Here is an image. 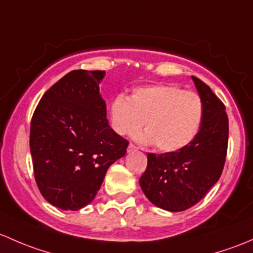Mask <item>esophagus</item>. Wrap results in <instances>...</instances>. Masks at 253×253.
<instances>
[{"label":"esophagus","mask_w":253,"mask_h":253,"mask_svg":"<svg viewBox=\"0 0 253 253\" xmlns=\"http://www.w3.org/2000/svg\"><path fill=\"white\" fill-rule=\"evenodd\" d=\"M137 150V147L135 145H132V144H130L129 146H127V152L129 153H131V152H134V151H136Z\"/></svg>","instance_id":"obj_1"}]
</instances>
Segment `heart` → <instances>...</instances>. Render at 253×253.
<instances>
[{
  "label": "heart",
  "instance_id": "1",
  "mask_svg": "<svg viewBox=\"0 0 253 253\" xmlns=\"http://www.w3.org/2000/svg\"><path fill=\"white\" fill-rule=\"evenodd\" d=\"M109 124L118 135L137 131L144 122L140 140L158 151L175 152L186 147L199 132L204 103L199 93L169 84L135 87L126 98L118 95L108 109Z\"/></svg>",
  "mask_w": 253,
  "mask_h": 253
}]
</instances>
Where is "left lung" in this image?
I'll list each match as a JSON object with an SVG mask.
<instances>
[{
    "label": "left lung",
    "mask_w": 253,
    "mask_h": 253,
    "mask_svg": "<svg viewBox=\"0 0 253 253\" xmlns=\"http://www.w3.org/2000/svg\"><path fill=\"white\" fill-rule=\"evenodd\" d=\"M191 78L204 103L199 132L176 152L148 153L147 168L140 178L146 197L169 212H181L204 199L222 175L228 150L225 106L202 80Z\"/></svg>",
    "instance_id": "8db88e82"
}]
</instances>
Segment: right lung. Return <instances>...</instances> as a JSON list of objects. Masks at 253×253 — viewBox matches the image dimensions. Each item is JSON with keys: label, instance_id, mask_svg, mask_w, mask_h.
Segmentation results:
<instances>
[{"label": "right lung", "instance_id": "1", "mask_svg": "<svg viewBox=\"0 0 253 253\" xmlns=\"http://www.w3.org/2000/svg\"><path fill=\"white\" fill-rule=\"evenodd\" d=\"M105 70H73L43 93L30 124L34 175L49 204L78 211L95 199L127 140L108 124Z\"/></svg>", "mask_w": 253, "mask_h": 253}]
</instances>
